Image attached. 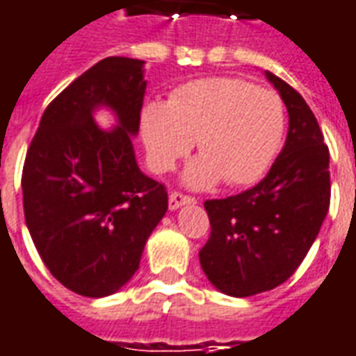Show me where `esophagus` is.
<instances>
[{
    "label": "esophagus",
    "mask_w": 356,
    "mask_h": 356,
    "mask_svg": "<svg viewBox=\"0 0 356 356\" xmlns=\"http://www.w3.org/2000/svg\"><path fill=\"white\" fill-rule=\"evenodd\" d=\"M185 204H195V198L181 195V193H171L170 195V210H179Z\"/></svg>",
    "instance_id": "obj_1"
}]
</instances>
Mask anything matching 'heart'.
<instances>
[{"mask_svg": "<svg viewBox=\"0 0 356 356\" xmlns=\"http://www.w3.org/2000/svg\"><path fill=\"white\" fill-rule=\"evenodd\" d=\"M140 133L156 171H168L196 138L202 154L183 173L193 188L256 183L272 165L285 133V109L273 90L243 79L212 76L173 90L168 104L150 102Z\"/></svg>", "mask_w": 356, "mask_h": 356, "instance_id": "obj_1", "label": "heart"}]
</instances>
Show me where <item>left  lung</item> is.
Returning <instances> with one entry per match:
<instances>
[{
    "label": "left lung",
    "mask_w": 356,
    "mask_h": 356,
    "mask_svg": "<svg viewBox=\"0 0 356 356\" xmlns=\"http://www.w3.org/2000/svg\"><path fill=\"white\" fill-rule=\"evenodd\" d=\"M289 115L283 150L260 183L204 204L212 233L198 252L213 287L252 297L287 282L316 241L330 208V152L305 98L264 71Z\"/></svg>",
    "instance_id": "8db88e82"
}]
</instances>
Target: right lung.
<instances>
[{
  "label": "right lung",
  "instance_id": "obj_1",
  "mask_svg": "<svg viewBox=\"0 0 356 356\" xmlns=\"http://www.w3.org/2000/svg\"><path fill=\"white\" fill-rule=\"evenodd\" d=\"M144 61L106 57L49 104L22 170L24 220L51 275L102 299L131 282L150 233L168 212L163 185L144 175L138 135ZM109 108L116 125L93 113Z\"/></svg>",
  "mask_w": 356,
  "mask_h": 356
}]
</instances>
